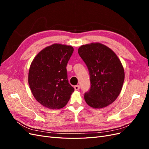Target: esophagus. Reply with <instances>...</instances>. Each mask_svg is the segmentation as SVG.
Returning <instances> with one entry per match:
<instances>
[{
  "mask_svg": "<svg viewBox=\"0 0 149 149\" xmlns=\"http://www.w3.org/2000/svg\"><path fill=\"white\" fill-rule=\"evenodd\" d=\"M74 88L75 90H79V88H80V86L79 85H76L74 86Z\"/></svg>",
  "mask_w": 149,
  "mask_h": 149,
  "instance_id": "obj_1",
  "label": "esophagus"
}]
</instances>
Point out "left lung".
Returning <instances> with one entry per match:
<instances>
[{"instance_id":"obj_1","label":"left lung","mask_w":149,"mask_h":149,"mask_svg":"<svg viewBox=\"0 0 149 149\" xmlns=\"http://www.w3.org/2000/svg\"><path fill=\"white\" fill-rule=\"evenodd\" d=\"M80 57L89 71L91 87L84 100L93 108H102L113 102L121 91L124 71L118 57L109 48L96 43L81 46Z\"/></svg>"}]
</instances>
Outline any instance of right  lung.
Wrapping results in <instances>:
<instances>
[{
  "mask_svg": "<svg viewBox=\"0 0 149 149\" xmlns=\"http://www.w3.org/2000/svg\"><path fill=\"white\" fill-rule=\"evenodd\" d=\"M73 47L53 44L35 56L30 65L29 84L38 102L49 109H60L66 106L74 88L69 83L67 63Z\"/></svg>",
  "mask_w": 149,
  "mask_h": 149,
  "instance_id": "obj_1",
  "label": "right lung"
}]
</instances>
